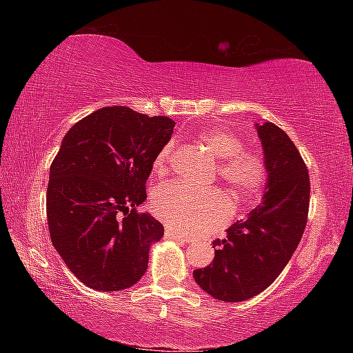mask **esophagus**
Wrapping results in <instances>:
<instances>
[{
    "instance_id": "esophagus-1",
    "label": "esophagus",
    "mask_w": 353,
    "mask_h": 353,
    "mask_svg": "<svg viewBox=\"0 0 353 353\" xmlns=\"http://www.w3.org/2000/svg\"><path fill=\"white\" fill-rule=\"evenodd\" d=\"M165 236L166 238H171V240H188V236L185 235V234H182V232H176V230L170 229V227H166Z\"/></svg>"
}]
</instances>
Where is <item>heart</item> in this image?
<instances>
[{
	"label": "heart",
	"mask_w": 353,
	"mask_h": 353,
	"mask_svg": "<svg viewBox=\"0 0 353 353\" xmlns=\"http://www.w3.org/2000/svg\"><path fill=\"white\" fill-rule=\"evenodd\" d=\"M198 139L214 157L221 159L218 176L236 201L248 202L261 193L270 170L259 151L244 149L241 137L224 128L202 129ZM172 149L174 143L168 141L155 155L152 168L157 174L168 171ZM152 210L163 223L187 232L210 230L229 216L227 202L216 191L199 193L179 183L163 185L155 191Z\"/></svg>",
	"instance_id": "obj_1"
}]
</instances>
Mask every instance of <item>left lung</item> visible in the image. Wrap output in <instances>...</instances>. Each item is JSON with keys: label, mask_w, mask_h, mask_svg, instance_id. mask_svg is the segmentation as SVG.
Here are the masks:
<instances>
[{"label": "left lung", "mask_w": 353, "mask_h": 353, "mask_svg": "<svg viewBox=\"0 0 353 353\" xmlns=\"http://www.w3.org/2000/svg\"><path fill=\"white\" fill-rule=\"evenodd\" d=\"M270 177L261 204L214 240L210 265L193 271L202 290L224 302H243L266 290L301 243L308 218L310 177L297 148L274 123L255 124Z\"/></svg>", "instance_id": "8db88e82"}]
</instances>
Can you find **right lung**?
Returning a JSON list of instances; mask_svg holds the SVG:
<instances>
[{
    "instance_id": "1",
    "label": "right lung",
    "mask_w": 353,
    "mask_h": 353,
    "mask_svg": "<svg viewBox=\"0 0 353 353\" xmlns=\"http://www.w3.org/2000/svg\"><path fill=\"white\" fill-rule=\"evenodd\" d=\"M174 121L124 105L103 107L63 137L50 168L46 216L52 246L88 288L134 286L163 225L137 207L146 201L155 155Z\"/></svg>"
}]
</instances>
